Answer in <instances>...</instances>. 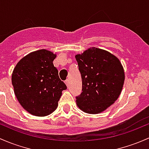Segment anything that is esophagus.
Segmentation results:
<instances>
[{"mask_svg": "<svg viewBox=\"0 0 149 149\" xmlns=\"http://www.w3.org/2000/svg\"><path fill=\"white\" fill-rule=\"evenodd\" d=\"M64 82H65V85H66V86H68V79H66V80H65V81H64Z\"/></svg>", "mask_w": 149, "mask_h": 149, "instance_id": "obj_1", "label": "esophagus"}]
</instances>
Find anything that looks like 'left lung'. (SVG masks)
I'll use <instances>...</instances> for the list:
<instances>
[{
    "mask_svg": "<svg viewBox=\"0 0 149 149\" xmlns=\"http://www.w3.org/2000/svg\"><path fill=\"white\" fill-rule=\"evenodd\" d=\"M82 79V91L76 104L84 112L104 111L118 99L125 80L119 59L106 50L89 48L76 55Z\"/></svg>",
    "mask_w": 149,
    "mask_h": 149,
    "instance_id": "8db88e82",
    "label": "left lung"
}]
</instances>
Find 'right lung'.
Instances as JSON below:
<instances>
[{
    "label": "right lung",
    "instance_id": "1",
    "mask_svg": "<svg viewBox=\"0 0 149 149\" xmlns=\"http://www.w3.org/2000/svg\"><path fill=\"white\" fill-rule=\"evenodd\" d=\"M56 54L46 49L30 53L13 70L14 93L22 107L36 116H46L57 109L66 86L54 66Z\"/></svg>",
    "mask_w": 149,
    "mask_h": 149
}]
</instances>
